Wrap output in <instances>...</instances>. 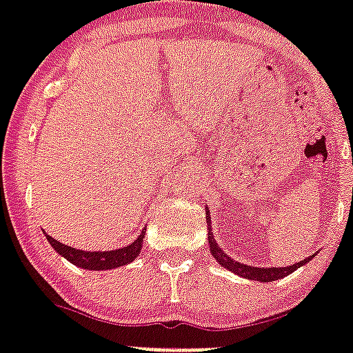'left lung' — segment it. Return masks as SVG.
Wrapping results in <instances>:
<instances>
[{"mask_svg":"<svg viewBox=\"0 0 353 353\" xmlns=\"http://www.w3.org/2000/svg\"><path fill=\"white\" fill-rule=\"evenodd\" d=\"M206 223H208V245H210V254L214 256V259H216L223 268H226V270L232 272V274H236V276L245 277V279L261 281V283H272V281L283 279V277L290 276L292 272H296L297 268H301V266L306 265V263H310V261L316 257V254H314V256L306 257V259L299 261V263H296V265L281 266V268H277V266H274V268L263 266V268H261V266L243 265V263H239V261L232 259L226 252H223L221 248H219V245H217L216 239H214V234H212V226H210L212 219H210V212H208V208H206Z\"/></svg>","mask_w":353,"mask_h":353,"instance_id":"1","label":"left lung"}]
</instances>
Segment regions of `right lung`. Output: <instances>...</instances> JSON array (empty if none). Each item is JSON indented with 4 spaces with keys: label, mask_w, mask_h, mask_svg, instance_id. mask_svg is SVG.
<instances>
[{
    "label": "right lung",
    "mask_w": 353,
    "mask_h": 353,
    "mask_svg": "<svg viewBox=\"0 0 353 353\" xmlns=\"http://www.w3.org/2000/svg\"><path fill=\"white\" fill-rule=\"evenodd\" d=\"M145 232L147 228H143L141 234L127 246H121V248H116V250H103V252H90V250H77L72 246H67L59 243L57 239L50 237L45 232L47 236V241L50 243L54 250L59 254L61 257H65L67 261H70L72 265H76L77 268H83V270H112V268H119V266H125L128 263L136 259L139 254H141V246L145 241Z\"/></svg>",
    "instance_id": "1"
}]
</instances>
